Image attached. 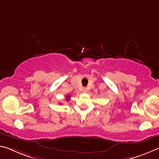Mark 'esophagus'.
Returning <instances> with one entry per match:
<instances>
[{
    "mask_svg": "<svg viewBox=\"0 0 159 159\" xmlns=\"http://www.w3.org/2000/svg\"><path fill=\"white\" fill-rule=\"evenodd\" d=\"M83 91H84V93H87V91H88V89L87 88H84V89H83Z\"/></svg>",
    "mask_w": 159,
    "mask_h": 159,
    "instance_id": "esophagus-1",
    "label": "esophagus"
}]
</instances>
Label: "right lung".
<instances>
[{
    "label": "right lung",
    "instance_id": "obj_1",
    "mask_svg": "<svg viewBox=\"0 0 159 159\" xmlns=\"http://www.w3.org/2000/svg\"><path fill=\"white\" fill-rule=\"evenodd\" d=\"M66 98H67V100H69V98H70V96H68V95H67V96H66Z\"/></svg>",
    "mask_w": 159,
    "mask_h": 159
}]
</instances>
